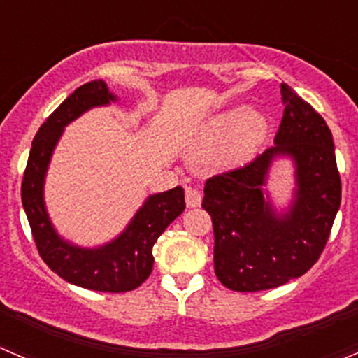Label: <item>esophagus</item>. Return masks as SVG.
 <instances>
[{"label": "esophagus", "mask_w": 358, "mask_h": 358, "mask_svg": "<svg viewBox=\"0 0 358 358\" xmlns=\"http://www.w3.org/2000/svg\"><path fill=\"white\" fill-rule=\"evenodd\" d=\"M186 205L187 208H196L201 205V194L194 187H186Z\"/></svg>", "instance_id": "esophagus-1"}]
</instances>
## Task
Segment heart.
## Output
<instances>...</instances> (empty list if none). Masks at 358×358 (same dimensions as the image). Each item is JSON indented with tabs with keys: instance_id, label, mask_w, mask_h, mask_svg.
<instances>
[{
	"instance_id": "obj_1",
	"label": "heart",
	"mask_w": 358,
	"mask_h": 358,
	"mask_svg": "<svg viewBox=\"0 0 358 358\" xmlns=\"http://www.w3.org/2000/svg\"><path fill=\"white\" fill-rule=\"evenodd\" d=\"M268 120L255 108H238L213 117L206 125L201 150L219 152V160L226 165L248 160L264 143Z\"/></svg>"
}]
</instances>
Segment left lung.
<instances>
[{"label":"left lung","mask_w":358,"mask_h":358,"mask_svg":"<svg viewBox=\"0 0 358 358\" xmlns=\"http://www.w3.org/2000/svg\"><path fill=\"white\" fill-rule=\"evenodd\" d=\"M274 146L205 182L201 206L213 224L215 275L233 291H264L303 275L319 260L341 203L333 134L326 120L288 84ZM289 157L294 200L282 213L264 189L271 162Z\"/></svg>","instance_id":"8db88e82"}]
</instances>
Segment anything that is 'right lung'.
<instances>
[{"mask_svg": "<svg viewBox=\"0 0 358 358\" xmlns=\"http://www.w3.org/2000/svg\"><path fill=\"white\" fill-rule=\"evenodd\" d=\"M117 99L101 79L77 87L39 127L22 180V205L41 259L67 282L105 293L132 291L148 279L153 245L186 208L184 189L178 186L150 194L122 233L101 246L84 248L57 233L44 205V179L55 148L70 122L94 106H106Z\"/></svg>", "mask_w": 358, "mask_h": 358, "instance_id": "right-lung-1", "label": "right lung"}]
</instances>
